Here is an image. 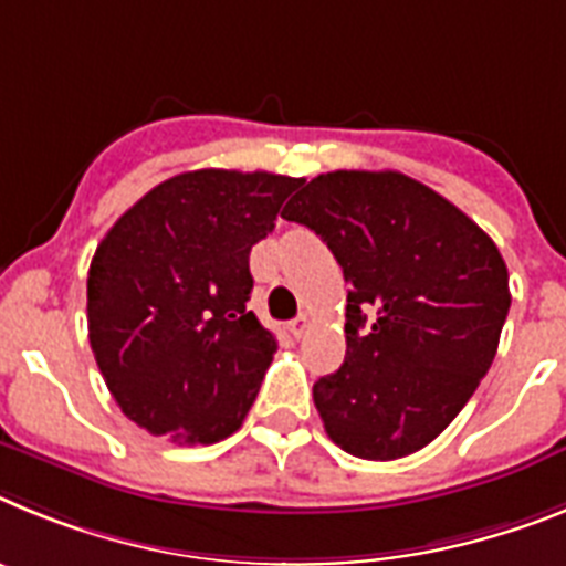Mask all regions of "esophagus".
Instances as JSON below:
<instances>
[{
    "label": "esophagus",
    "mask_w": 566,
    "mask_h": 566,
    "mask_svg": "<svg viewBox=\"0 0 566 566\" xmlns=\"http://www.w3.org/2000/svg\"><path fill=\"white\" fill-rule=\"evenodd\" d=\"M311 322H313V318L307 316V313H302V316H296L293 322H290V333H293L296 338H302L304 333L311 331Z\"/></svg>",
    "instance_id": "esophagus-1"
}]
</instances>
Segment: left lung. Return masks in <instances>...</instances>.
Returning a JSON list of instances; mask_svg holds the SVG:
<instances>
[{
    "label": "left lung",
    "instance_id": "obj_1",
    "mask_svg": "<svg viewBox=\"0 0 566 566\" xmlns=\"http://www.w3.org/2000/svg\"><path fill=\"white\" fill-rule=\"evenodd\" d=\"M282 216L322 235L350 284L347 356L313 385L324 430L358 459L416 453L493 365L510 311L499 248L453 201L396 170L322 174Z\"/></svg>",
    "mask_w": 566,
    "mask_h": 566
}]
</instances>
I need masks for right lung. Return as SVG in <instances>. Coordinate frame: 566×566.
<instances>
[{"instance_id":"1","label":"right lung","mask_w":566,"mask_h":566,"mask_svg":"<svg viewBox=\"0 0 566 566\" xmlns=\"http://www.w3.org/2000/svg\"><path fill=\"white\" fill-rule=\"evenodd\" d=\"M298 185L190 170L107 230L87 273V336L107 390L142 430L216 444L242 427L276 353L248 311L250 250Z\"/></svg>"}]
</instances>
